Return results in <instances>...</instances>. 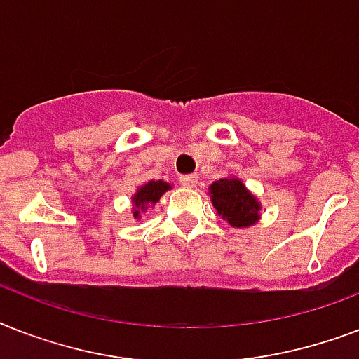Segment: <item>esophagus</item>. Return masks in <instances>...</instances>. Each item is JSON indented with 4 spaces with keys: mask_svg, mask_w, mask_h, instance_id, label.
<instances>
[{
    "mask_svg": "<svg viewBox=\"0 0 359 359\" xmlns=\"http://www.w3.org/2000/svg\"><path fill=\"white\" fill-rule=\"evenodd\" d=\"M180 184L184 188H194L197 184V175H180Z\"/></svg>",
    "mask_w": 359,
    "mask_h": 359,
    "instance_id": "34e87169",
    "label": "esophagus"
}]
</instances>
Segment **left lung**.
Listing matches in <instances>:
<instances>
[{"label": "left lung", "instance_id": "8db88e82", "mask_svg": "<svg viewBox=\"0 0 359 359\" xmlns=\"http://www.w3.org/2000/svg\"><path fill=\"white\" fill-rule=\"evenodd\" d=\"M208 191L214 208L231 227H250L259 222L261 205L242 180L235 177L219 179L208 186Z\"/></svg>", "mask_w": 359, "mask_h": 359}]
</instances>
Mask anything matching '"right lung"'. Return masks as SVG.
I'll list each match as a JSON object with an SVG mask.
<instances>
[{"mask_svg": "<svg viewBox=\"0 0 359 359\" xmlns=\"http://www.w3.org/2000/svg\"><path fill=\"white\" fill-rule=\"evenodd\" d=\"M171 190V184L165 180H149L147 184L140 186L137 191L132 197V208H134V218L140 219L141 214L145 212L147 208H151L152 205H156L160 201V197Z\"/></svg>", "mask_w": 359, "mask_h": 359, "instance_id": "1", "label": "right lung"}]
</instances>
